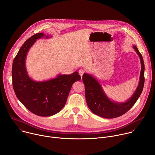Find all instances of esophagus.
<instances>
[{"instance_id": "34e87169", "label": "esophagus", "mask_w": 155, "mask_h": 155, "mask_svg": "<svg viewBox=\"0 0 155 155\" xmlns=\"http://www.w3.org/2000/svg\"><path fill=\"white\" fill-rule=\"evenodd\" d=\"M78 73H79V75L82 77L83 74L84 73V70L82 69H80L79 71H78Z\"/></svg>"}]
</instances>
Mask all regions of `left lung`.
<instances>
[{
	"label": "left lung",
	"mask_w": 155,
	"mask_h": 155,
	"mask_svg": "<svg viewBox=\"0 0 155 155\" xmlns=\"http://www.w3.org/2000/svg\"><path fill=\"white\" fill-rule=\"evenodd\" d=\"M141 63L139 84L132 96L124 102L112 101L108 97L96 78L89 74H83V81L85 87V97L87 105L95 115L105 118H115L126 113L140 97L144 86L145 65L142 54L137 47L133 45Z\"/></svg>",
	"instance_id": "1"
}]
</instances>
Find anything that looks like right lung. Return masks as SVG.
Here are the masks:
<instances>
[{"label":"right lung","mask_w":155,"mask_h":155,"mask_svg":"<svg viewBox=\"0 0 155 155\" xmlns=\"http://www.w3.org/2000/svg\"><path fill=\"white\" fill-rule=\"evenodd\" d=\"M51 37L43 33L31 37L19 49L12 65L13 87L16 97L30 112L40 117H50L60 112L67 101L73 83L81 80L77 71L40 81L29 76L26 59L29 49L37 40Z\"/></svg>","instance_id":"1"}]
</instances>
